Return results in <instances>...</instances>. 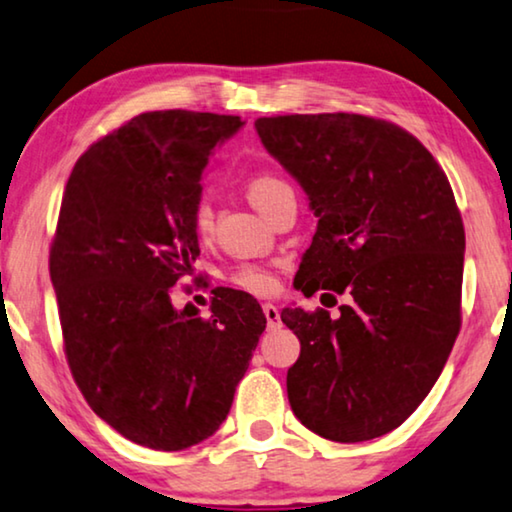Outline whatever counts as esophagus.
<instances>
[{
  "label": "esophagus",
  "instance_id": "1",
  "mask_svg": "<svg viewBox=\"0 0 512 512\" xmlns=\"http://www.w3.org/2000/svg\"><path fill=\"white\" fill-rule=\"evenodd\" d=\"M263 314H265V318H268V328H270V330L279 328V325H281V316H279V309H277V307L270 305V302H265V305H263Z\"/></svg>",
  "mask_w": 512,
  "mask_h": 512
}]
</instances>
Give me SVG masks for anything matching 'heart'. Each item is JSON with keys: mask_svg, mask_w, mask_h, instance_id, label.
Returning <instances> with one entry per match:
<instances>
[{"mask_svg": "<svg viewBox=\"0 0 512 512\" xmlns=\"http://www.w3.org/2000/svg\"><path fill=\"white\" fill-rule=\"evenodd\" d=\"M286 191H291V187H288L281 177L272 173H258L247 182L249 201L254 203L263 214H268L274 201H277L281 194H286ZM191 224H194V231L196 235H201V238L210 235L212 231L210 203L207 201L196 203L194 212H191ZM231 281L238 288H242V291L254 293V295H270L274 288H277V277H274V272L270 268H265V265H256V263L240 265V268L231 274Z\"/></svg>", "mask_w": 512, "mask_h": 512, "instance_id": "obj_1", "label": "heart"}]
</instances>
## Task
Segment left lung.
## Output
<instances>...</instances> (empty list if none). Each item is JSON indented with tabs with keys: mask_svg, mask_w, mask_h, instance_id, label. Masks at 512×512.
<instances>
[{
	"mask_svg": "<svg viewBox=\"0 0 512 512\" xmlns=\"http://www.w3.org/2000/svg\"><path fill=\"white\" fill-rule=\"evenodd\" d=\"M256 131L318 217L295 288L351 295L335 318L281 311L300 339L288 402L323 439H376L418 409L459 335L464 224L453 189L416 136L376 117H258Z\"/></svg>",
	"mask_w": 512,
	"mask_h": 512,
	"instance_id": "obj_1",
	"label": "left lung"
}]
</instances>
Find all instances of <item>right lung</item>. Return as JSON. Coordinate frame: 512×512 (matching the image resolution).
I'll return each instance as SVG.
<instances>
[{
	"instance_id": "obj_1",
	"label": "right lung",
	"mask_w": 512,
	"mask_h": 512,
	"mask_svg": "<svg viewBox=\"0 0 512 512\" xmlns=\"http://www.w3.org/2000/svg\"><path fill=\"white\" fill-rule=\"evenodd\" d=\"M238 115L152 110L96 140L66 182L50 247L64 353L92 411L124 439L184 450L217 432L265 330L249 293L217 288L210 318L170 288L201 254L191 212Z\"/></svg>"
}]
</instances>
